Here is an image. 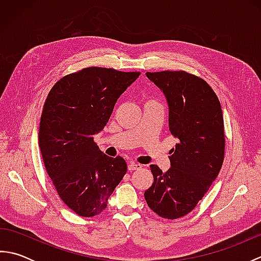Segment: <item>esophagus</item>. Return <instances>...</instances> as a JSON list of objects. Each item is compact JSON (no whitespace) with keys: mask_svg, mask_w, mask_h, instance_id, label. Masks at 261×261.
I'll list each match as a JSON object with an SVG mask.
<instances>
[{"mask_svg":"<svg viewBox=\"0 0 261 261\" xmlns=\"http://www.w3.org/2000/svg\"><path fill=\"white\" fill-rule=\"evenodd\" d=\"M142 168V165L140 164H136V163H130L127 165V169L129 171H134V170H138V169H141Z\"/></svg>","mask_w":261,"mask_h":261,"instance_id":"1","label":"esophagus"}]
</instances>
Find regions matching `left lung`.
<instances>
[{
	"label": "left lung",
	"instance_id": "left-lung-1",
	"mask_svg": "<svg viewBox=\"0 0 261 261\" xmlns=\"http://www.w3.org/2000/svg\"><path fill=\"white\" fill-rule=\"evenodd\" d=\"M165 94L169 131L179 142L170 150V168L151 165L148 206L164 219L188 214L208 191L224 160V122L218 96L204 80L184 70L146 73Z\"/></svg>",
	"mask_w": 261,
	"mask_h": 261
}]
</instances>
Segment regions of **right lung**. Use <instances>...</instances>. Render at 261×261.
<instances>
[{
    "label": "right lung",
    "instance_id": "1",
    "mask_svg": "<svg viewBox=\"0 0 261 261\" xmlns=\"http://www.w3.org/2000/svg\"><path fill=\"white\" fill-rule=\"evenodd\" d=\"M139 71L87 67L60 79L43 105L39 147L59 197L76 214L92 218L126 174L125 160L108 157L94 135L107 125L114 105Z\"/></svg>",
    "mask_w": 261,
    "mask_h": 261
}]
</instances>
